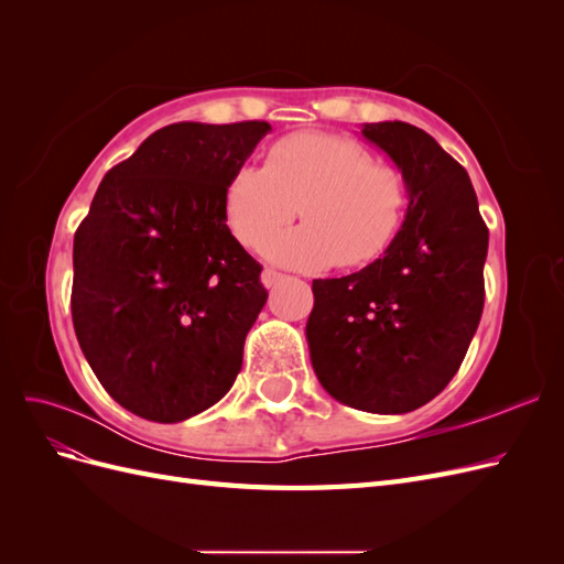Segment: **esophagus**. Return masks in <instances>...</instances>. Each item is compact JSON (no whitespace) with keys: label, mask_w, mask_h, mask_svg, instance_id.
<instances>
[{"label":"esophagus","mask_w":564,"mask_h":564,"mask_svg":"<svg viewBox=\"0 0 564 564\" xmlns=\"http://www.w3.org/2000/svg\"><path fill=\"white\" fill-rule=\"evenodd\" d=\"M261 280H263V284L270 289V286H278L280 282H284V280H289V278H286V275H282V272H278V270L265 268V270H263V275H261Z\"/></svg>","instance_id":"esophagus-1"}]
</instances>
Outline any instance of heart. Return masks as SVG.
I'll return each instance as SVG.
<instances>
[{
	"instance_id": "obj_1",
	"label": "heart",
	"mask_w": 564,
	"mask_h": 564,
	"mask_svg": "<svg viewBox=\"0 0 564 564\" xmlns=\"http://www.w3.org/2000/svg\"><path fill=\"white\" fill-rule=\"evenodd\" d=\"M299 216L303 226L265 245L292 268H360L392 245L406 207L395 164L373 160L348 135L301 131L265 152L261 166H237L224 191V216L237 242L256 249Z\"/></svg>"
}]
</instances>
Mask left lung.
<instances>
[{"instance_id": "left-lung-1", "label": "left lung", "mask_w": 564, "mask_h": 564, "mask_svg": "<svg viewBox=\"0 0 564 564\" xmlns=\"http://www.w3.org/2000/svg\"><path fill=\"white\" fill-rule=\"evenodd\" d=\"M362 135L404 174L406 216L383 259L313 282L305 336L332 398L406 414L440 395L464 362L482 317L489 230L466 169L433 135L406 122L365 124Z\"/></svg>"}]
</instances>
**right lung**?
Segmentation results:
<instances>
[{"instance_id": "right-lung-1", "label": "right lung", "mask_w": 564, "mask_h": 564, "mask_svg": "<svg viewBox=\"0 0 564 564\" xmlns=\"http://www.w3.org/2000/svg\"><path fill=\"white\" fill-rule=\"evenodd\" d=\"M268 122L169 124L98 185L75 232L73 324L108 395L176 423L216 404L242 369L268 301L235 240L224 191Z\"/></svg>"}]
</instances>
